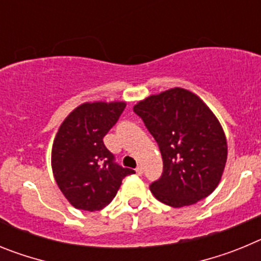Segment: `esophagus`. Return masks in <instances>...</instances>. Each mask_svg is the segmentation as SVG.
Segmentation results:
<instances>
[{
    "mask_svg": "<svg viewBox=\"0 0 261 261\" xmlns=\"http://www.w3.org/2000/svg\"><path fill=\"white\" fill-rule=\"evenodd\" d=\"M136 172H137V175H140V176H141V175L144 174V168H142V166H137V168H136Z\"/></svg>",
    "mask_w": 261,
    "mask_h": 261,
    "instance_id": "1",
    "label": "esophagus"
}]
</instances>
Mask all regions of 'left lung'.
Here are the masks:
<instances>
[{
	"instance_id": "8db88e82",
	"label": "left lung",
	"mask_w": 261,
	"mask_h": 261,
	"mask_svg": "<svg viewBox=\"0 0 261 261\" xmlns=\"http://www.w3.org/2000/svg\"><path fill=\"white\" fill-rule=\"evenodd\" d=\"M159 146L163 172L150 184L155 199L181 208L217 188L227 159L220 121L196 94L174 87L133 107Z\"/></svg>"
}]
</instances>
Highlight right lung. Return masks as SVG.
<instances>
[{
  "mask_svg": "<svg viewBox=\"0 0 261 261\" xmlns=\"http://www.w3.org/2000/svg\"><path fill=\"white\" fill-rule=\"evenodd\" d=\"M125 102L78 106L60 125L52 146V171L60 191L81 211H100L135 170L121 167L103 137L117 123Z\"/></svg>",
  "mask_w": 261,
  "mask_h": 261,
  "instance_id": "obj_1",
  "label": "right lung"
}]
</instances>
